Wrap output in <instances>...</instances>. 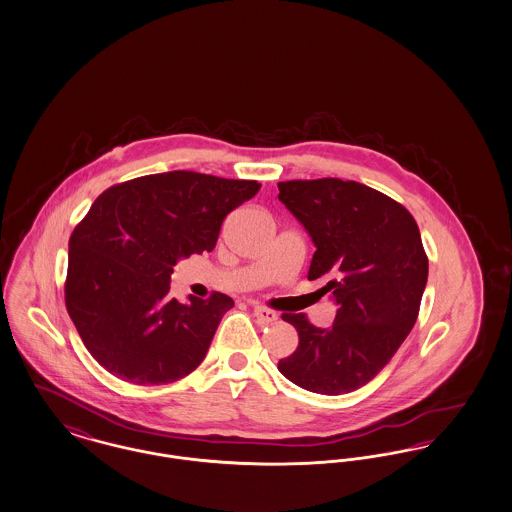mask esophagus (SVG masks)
I'll use <instances>...</instances> for the list:
<instances>
[{
	"mask_svg": "<svg viewBox=\"0 0 512 512\" xmlns=\"http://www.w3.org/2000/svg\"><path fill=\"white\" fill-rule=\"evenodd\" d=\"M254 316L262 325L277 322V318H279V314L275 310H269L266 306H254Z\"/></svg>",
	"mask_w": 512,
	"mask_h": 512,
	"instance_id": "obj_1",
	"label": "esophagus"
}]
</instances>
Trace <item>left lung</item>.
Segmentation results:
<instances>
[{
    "mask_svg": "<svg viewBox=\"0 0 512 512\" xmlns=\"http://www.w3.org/2000/svg\"><path fill=\"white\" fill-rule=\"evenodd\" d=\"M277 187L316 246L308 279L323 277L337 304L327 329L306 314H283L298 331V347L277 368L306 391L350 393L385 368L416 323L428 281L420 229L399 202L356 181Z\"/></svg>",
    "mask_w": 512,
    "mask_h": 512,
    "instance_id": "1",
    "label": "left lung"
}]
</instances>
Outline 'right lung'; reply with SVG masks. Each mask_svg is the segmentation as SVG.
I'll list each match as a JSON object with an SVG mask.
<instances>
[{
	"label": "right lung",
	"instance_id": "right-lung-1",
	"mask_svg": "<svg viewBox=\"0 0 512 512\" xmlns=\"http://www.w3.org/2000/svg\"><path fill=\"white\" fill-rule=\"evenodd\" d=\"M256 181L194 171L146 175L102 192L69 239L65 304L94 360L123 381L163 385L204 360L233 298L169 296L173 266L212 252L223 219Z\"/></svg>",
	"mask_w": 512,
	"mask_h": 512
}]
</instances>
